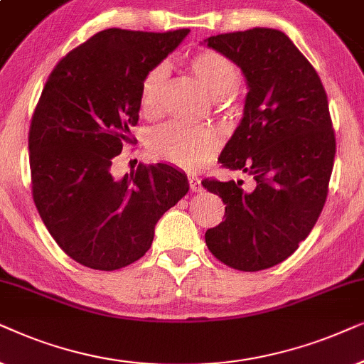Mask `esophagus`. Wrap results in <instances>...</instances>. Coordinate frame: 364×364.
Listing matches in <instances>:
<instances>
[{
  "instance_id": "34e87169",
  "label": "esophagus",
  "mask_w": 364,
  "mask_h": 364,
  "mask_svg": "<svg viewBox=\"0 0 364 364\" xmlns=\"http://www.w3.org/2000/svg\"><path fill=\"white\" fill-rule=\"evenodd\" d=\"M190 190L193 193H200L203 191V186H201V181L198 179L196 176H190Z\"/></svg>"
}]
</instances>
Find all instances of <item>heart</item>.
Listing matches in <instances>:
<instances>
[{"instance_id":"heart-1","label":"heart","mask_w":364,"mask_h":364,"mask_svg":"<svg viewBox=\"0 0 364 364\" xmlns=\"http://www.w3.org/2000/svg\"><path fill=\"white\" fill-rule=\"evenodd\" d=\"M188 70L215 98L218 106L230 108L236 103L241 75L231 58L215 50L193 53L186 61ZM166 66L156 65L144 75L139 86V111L144 118H156L161 109V96L166 83ZM220 148L218 134L206 126L168 123L151 134L149 149L156 159L183 169H198L215 156Z\"/></svg>"}]
</instances>
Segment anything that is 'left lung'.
<instances>
[{"instance_id":"8db88e82","label":"left lung","mask_w":364,"mask_h":364,"mask_svg":"<svg viewBox=\"0 0 364 364\" xmlns=\"http://www.w3.org/2000/svg\"><path fill=\"white\" fill-rule=\"evenodd\" d=\"M248 81L245 116L218 161L255 178L203 179L225 203V221L206 231L208 250L240 271H261L298 250L328 196L336 138L318 73L283 31L253 28L206 40Z\"/></svg>"}]
</instances>
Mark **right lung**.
I'll list each match as a JSON object with an SVG mask.
<instances>
[{
	"label": "right lung",
	"instance_id": "add662e5",
	"mask_svg": "<svg viewBox=\"0 0 364 364\" xmlns=\"http://www.w3.org/2000/svg\"><path fill=\"white\" fill-rule=\"evenodd\" d=\"M188 33L109 28L48 76L28 134L33 201L56 245L86 268L138 261L159 218L190 190L185 174L164 163H139L121 179L111 174L124 144L136 143L144 75Z\"/></svg>",
	"mask_w": 364,
	"mask_h": 364
}]
</instances>
